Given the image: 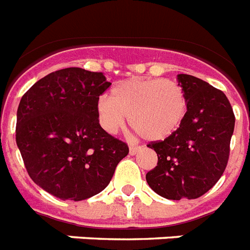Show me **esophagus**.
<instances>
[{"mask_svg":"<svg viewBox=\"0 0 250 250\" xmlns=\"http://www.w3.org/2000/svg\"><path fill=\"white\" fill-rule=\"evenodd\" d=\"M138 150H140V147H138V146H133V145H131V146H129V154L131 155H136L137 154Z\"/></svg>","mask_w":250,"mask_h":250,"instance_id":"esophagus-1","label":"esophagus"}]
</instances>
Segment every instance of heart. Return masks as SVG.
<instances>
[{"instance_id": "b5f03b06", "label": "heart", "mask_w": 250, "mask_h": 250, "mask_svg": "<svg viewBox=\"0 0 250 250\" xmlns=\"http://www.w3.org/2000/svg\"><path fill=\"white\" fill-rule=\"evenodd\" d=\"M187 112L183 87L174 80L132 77L112 89V98L98 100L100 125L117 133L128 121L131 127L147 141H161L179 128Z\"/></svg>"}]
</instances>
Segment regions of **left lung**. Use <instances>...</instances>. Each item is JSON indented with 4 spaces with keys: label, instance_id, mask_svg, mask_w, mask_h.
Here are the masks:
<instances>
[{
    "label": "left lung",
    "instance_id": "1",
    "mask_svg": "<svg viewBox=\"0 0 250 250\" xmlns=\"http://www.w3.org/2000/svg\"><path fill=\"white\" fill-rule=\"evenodd\" d=\"M187 98L179 128L163 141L148 142L157 164L146 174L151 189L167 200H194L221 178L230 155L235 115L221 90L198 77L180 73Z\"/></svg>",
    "mask_w": 250,
    "mask_h": 250
}]
</instances>
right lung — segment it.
<instances>
[{"label":"right lung","instance_id":"add662e5","mask_svg":"<svg viewBox=\"0 0 250 250\" xmlns=\"http://www.w3.org/2000/svg\"><path fill=\"white\" fill-rule=\"evenodd\" d=\"M110 85L103 72L70 67L41 79L20 100L16 144L24 165L57 198L100 193L128 154L127 144L99 125L96 104Z\"/></svg>","mask_w":250,"mask_h":250}]
</instances>
